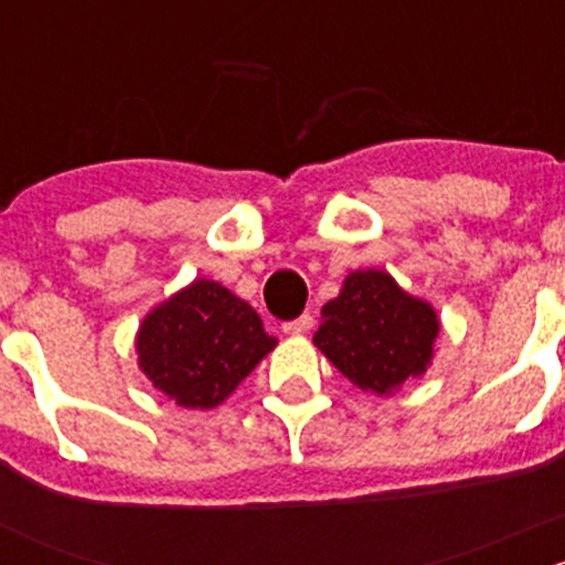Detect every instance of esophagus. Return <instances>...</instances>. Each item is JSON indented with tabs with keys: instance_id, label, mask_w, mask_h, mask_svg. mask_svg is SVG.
Returning <instances> with one entry per match:
<instances>
[{
	"instance_id": "obj_1",
	"label": "esophagus",
	"mask_w": 565,
	"mask_h": 565,
	"mask_svg": "<svg viewBox=\"0 0 565 565\" xmlns=\"http://www.w3.org/2000/svg\"><path fill=\"white\" fill-rule=\"evenodd\" d=\"M311 328H315V317H311V315H303V317H298V319H289V322L281 324V330L287 335H303V333H309Z\"/></svg>"
}]
</instances>
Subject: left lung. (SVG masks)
I'll use <instances>...</instances> for the list:
<instances>
[{
	"label": "left lung",
	"instance_id": "left-lung-1",
	"mask_svg": "<svg viewBox=\"0 0 565 565\" xmlns=\"http://www.w3.org/2000/svg\"><path fill=\"white\" fill-rule=\"evenodd\" d=\"M440 319L385 270H355L322 306L315 344L361 391L391 396L420 377L435 355Z\"/></svg>",
	"mask_w": 565,
	"mask_h": 565
}]
</instances>
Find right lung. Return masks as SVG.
I'll return each mask as SVG.
<instances>
[{"label":"right lung","instance_id":"right-lung-1","mask_svg":"<svg viewBox=\"0 0 565 565\" xmlns=\"http://www.w3.org/2000/svg\"><path fill=\"white\" fill-rule=\"evenodd\" d=\"M273 347L246 300L207 278L156 306L136 333L139 369L185 409L218 407Z\"/></svg>","mask_w":565,"mask_h":565}]
</instances>
